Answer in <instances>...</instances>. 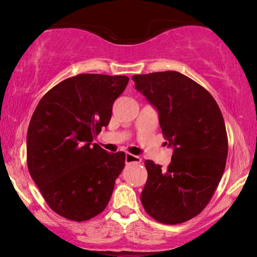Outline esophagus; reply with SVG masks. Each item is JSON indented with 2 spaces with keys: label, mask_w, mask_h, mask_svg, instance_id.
Wrapping results in <instances>:
<instances>
[{
  "label": "esophagus",
  "mask_w": 257,
  "mask_h": 257,
  "mask_svg": "<svg viewBox=\"0 0 257 257\" xmlns=\"http://www.w3.org/2000/svg\"><path fill=\"white\" fill-rule=\"evenodd\" d=\"M125 161H126V163H127V164H131V163L139 164L140 161H142V158L138 157V156H133V154H131V153H126Z\"/></svg>",
  "instance_id": "esophagus-1"
}]
</instances>
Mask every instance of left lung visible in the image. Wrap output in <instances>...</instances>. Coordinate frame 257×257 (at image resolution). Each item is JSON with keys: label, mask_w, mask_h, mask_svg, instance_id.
<instances>
[{"label": "left lung", "mask_w": 257, "mask_h": 257, "mask_svg": "<svg viewBox=\"0 0 257 257\" xmlns=\"http://www.w3.org/2000/svg\"><path fill=\"white\" fill-rule=\"evenodd\" d=\"M136 89L157 108L163 135L173 147L166 170L145 161L147 181L140 200L146 213L166 224L201 213L226 167V125L212 94L177 71L132 77Z\"/></svg>", "instance_id": "obj_1"}]
</instances>
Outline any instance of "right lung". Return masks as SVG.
<instances>
[{"label":"right lung","mask_w":257,"mask_h":257,"mask_svg":"<svg viewBox=\"0 0 257 257\" xmlns=\"http://www.w3.org/2000/svg\"><path fill=\"white\" fill-rule=\"evenodd\" d=\"M126 76L83 73L44 94L27 133L29 173L49 207L68 220H90L107 206L125 153L93 144L107 126Z\"/></svg>","instance_id":"right-lung-1"}]
</instances>
